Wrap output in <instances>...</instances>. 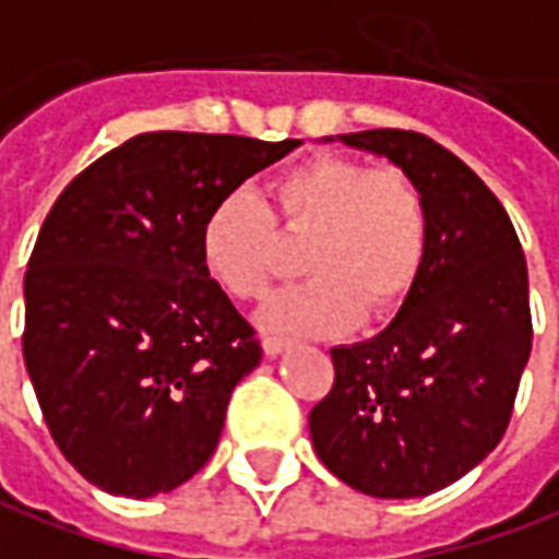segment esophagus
<instances>
[{"mask_svg": "<svg viewBox=\"0 0 559 559\" xmlns=\"http://www.w3.org/2000/svg\"><path fill=\"white\" fill-rule=\"evenodd\" d=\"M287 347H290V338H275V335L263 338V350H266V357H278V354H284Z\"/></svg>", "mask_w": 559, "mask_h": 559, "instance_id": "obj_1", "label": "esophagus"}]
</instances>
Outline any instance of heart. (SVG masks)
<instances>
[{
  "label": "heart",
  "instance_id": "b5f03b06",
  "mask_svg": "<svg viewBox=\"0 0 559 559\" xmlns=\"http://www.w3.org/2000/svg\"><path fill=\"white\" fill-rule=\"evenodd\" d=\"M287 229H311L302 284L275 293L260 311L272 333L330 335L400 302L420 275L429 212L400 169H369L347 157H311L269 185ZM199 257L233 299H263L275 275V224L251 190L214 202L199 233Z\"/></svg>",
  "mask_w": 559,
  "mask_h": 559
}]
</instances>
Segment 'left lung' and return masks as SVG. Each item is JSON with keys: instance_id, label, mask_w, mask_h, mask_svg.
<instances>
[{"instance_id": "1", "label": "left lung", "mask_w": 559, "mask_h": 559, "mask_svg": "<svg viewBox=\"0 0 559 559\" xmlns=\"http://www.w3.org/2000/svg\"><path fill=\"white\" fill-rule=\"evenodd\" d=\"M402 169L429 212V248L396 318L333 347L335 384L311 408L320 463L378 499L442 490L490 454L533 347L518 233L481 178L420 132L326 135Z\"/></svg>"}]
</instances>
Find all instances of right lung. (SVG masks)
Masks as SVG:
<instances>
[{
  "label": "right lung",
  "mask_w": 559,
  "mask_h": 559,
  "mask_svg": "<svg viewBox=\"0 0 559 559\" xmlns=\"http://www.w3.org/2000/svg\"><path fill=\"white\" fill-rule=\"evenodd\" d=\"M299 144L144 132L53 202L23 278V360L57 448L105 493H169L214 454L263 347L202 266V221Z\"/></svg>",
  "instance_id": "1"
}]
</instances>
